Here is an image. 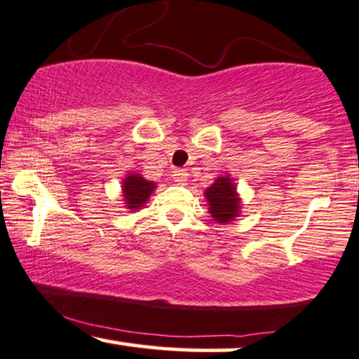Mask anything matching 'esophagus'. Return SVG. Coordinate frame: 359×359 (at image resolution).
<instances>
[{"label": "esophagus", "mask_w": 359, "mask_h": 359, "mask_svg": "<svg viewBox=\"0 0 359 359\" xmlns=\"http://www.w3.org/2000/svg\"><path fill=\"white\" fill-rule=\"evenodd\" d=\"M173 180L176 181V183H180V184L186 183V180H188V171L181 170V168L175 170V171H173Z\"/></svg>", "instance_id": "1"}]
</instances>
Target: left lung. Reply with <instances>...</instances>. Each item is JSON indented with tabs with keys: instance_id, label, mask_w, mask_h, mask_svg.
<instances>
[{
	"instance_id": "left-lung-1",
	"label": "left lung",
	"mask_w": 359,
	"mask_h": 359,
	"mask_svg": "<svg viewBox=\"0 0 359 359\" xmlns=\"http://www.w3.org/2000/svg\"><path fill=\"white\" fill-rule=\"evenodd\" d=\"M205 199L209 204V214L217 224H229L240 214V198L233 180L230 176H220L205 189Z\"/></svg>"
}]
</instances>
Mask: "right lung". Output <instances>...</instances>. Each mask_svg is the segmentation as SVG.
Returning a JSON list of instances; mask_svg holds the SVG:
<instances>
[{
  "label": "right lung",
  "instance_id": "1",
  "mask_svg": "<svg viewBox=\"0 0 359 359\" xmlns=\"http://www.w3.org/2000/svg\"><path fill=\"white\" fill-rule=\"evenodd\" d=\"M155 183L147 181L142 175L132 173L127 175V178L122 181V193H124V201L127 209L137 210L149 201L150 194L154 193Z\"/></svg>",
  "mask_w": 359,
  "mask_h": 359
}]
</instances>
